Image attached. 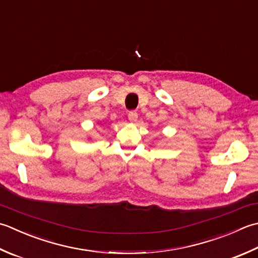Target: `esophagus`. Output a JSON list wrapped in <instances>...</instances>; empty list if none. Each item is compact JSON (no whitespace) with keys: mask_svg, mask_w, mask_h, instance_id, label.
Returning <instances> with one entry per match:
<instances>
[{"mask_svg":"<svg viewBox=\"0 0 258 258\" xmlns=\"http://www.w3.org/2000/svg\"><path fill=\"white\" fill-rule=\"evenodd\" d=\"M138 118H139V115H138V113H136V112H130V113H128V119H130V122L136 123V120H138Z\"/></svg>","mask_w":258,"mask_h":258,"instance_id":"1","label":"esophagus"}]
</instances>
